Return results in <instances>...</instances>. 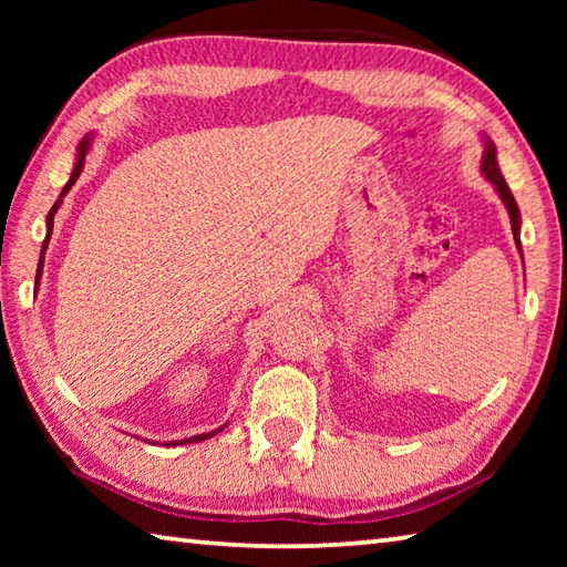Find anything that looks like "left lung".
<instances>
[{
  "label": "left lung",
  "mask_w": 567,
  "mask_h": 567,
  "mask_svg": "<svg viewBox=\"0 0 567 567\" xmlns=\"http://www.w3.org/2000/svg\"><path fill=\"white\" fill-rule=\"evenodd\" d=\"M480 169H483V175L493 182L497 195H501V199L507 207V215H511V225H513V237H515V245L517 249H520V209H517V203L513 197L511 187H507V182L503 179V172L501 167H497V155H495V145L491 140L485 142V152H483V165H480Z\"/></svg>",
  "instance_id": "1"
}]
</instances>
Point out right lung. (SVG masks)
I'll list each match as a JSON object with an SVG mask.
<instances>
[{
    "label": "right lung",
    "mask_w": 567,
    "mask_h": 567,
    "mask_svg": "<svg viewBox=\"0 0 567 567\" xmlns=\"http://www.w3.org/2000/svg\"><path fill=\"white\" fill-rule=\"evenodd\" d=\"M87 150H90V137H84L82 142H80V147H76V165H74V169H72V177H70V182H66L64 185V189H62V195H60V199H56V203L52 205V209H50V215H47V237H44V245H42V255H40V267H37V282H40V277H42V267H44V249H47V245H50V237H52V225H54V213H56V207H60V203H62V197L66 195V192H70V187L74 185L76 182V177H80V172H82V167H84V157H87ZM219 430H225V425L219 427ZM219 430H213V433H203V435H195V437H187V440H182V443H199V440H207V437H213V435H217ZM182 443H172V445H182ZM169 445V443H167Z\"/></svg>",
    "instance_id": "right-lung-1"
}]
</instances>
